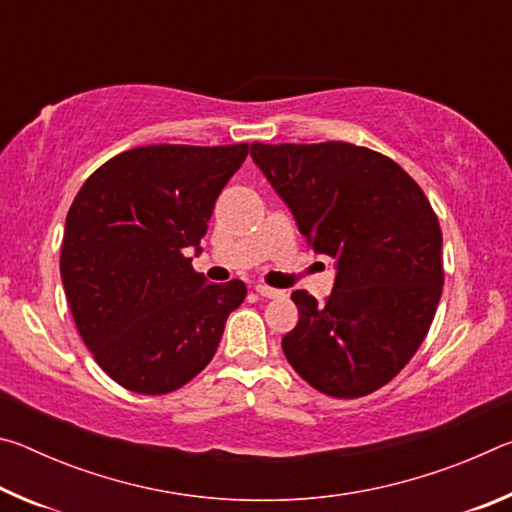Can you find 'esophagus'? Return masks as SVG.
<instances>
[{"label":"esophagus","instance_id":"34e87169","mask_svg":"<svg viewBox=\"0 0 512 512\" xmlns=\"http://www.w3.org/2000/svg\"><path fill=\"white\" fill-rule=\"evenodd\" d=\"M255 291H257L262 298H280V296H282L280 289H273V287H268V284H262V282L255 284Z\"/></svg>","mask_w":512,"mask_h":512}]
</instances>
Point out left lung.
<instances>
[{"instance_id":"obj_1","label":"left lung","mask_w":512,"mask_h":512,"mask_svg":"<svg viewBox=\"0 0 512 512\" xmlns=\"http://www.w3.org/2000/svg\"><path fill=\"white\" fill-rule=\"evenodd\" d=\"M250 155L307 244L339 271L323 305L291 293L300 320L282 339L287 361L325 395L375 393L418 352L443 293V232L429 198L366 146L253 142Z\"/></svg>"}]
</instances>
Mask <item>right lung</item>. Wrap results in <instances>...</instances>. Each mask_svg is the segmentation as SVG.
<instances>
[{
    "label": "right lung",
    "instance_id": "add662e5",
    "mask_svg": "<svg viewBox=\"0 0 512 512\" xmlns=\"http://www.w3.org/2000/svg\"><path fill=\"white\" fill-rule=\"evenodd\" d=\"M250 146H137L85 180L67 212L60 275L94 361L126 391H178L212 361L246 284L205 282L201 244L216 196Z\"/></svg>",
    "mask_w": 512,
    "mask_h": 512
}]
</instances>
